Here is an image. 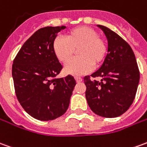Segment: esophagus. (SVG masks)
Instances as JSON below:
<instances>
[{
  "label": "esophagus",
  "instance_id": "34e87169",
  "mask_svg": "<svg viewBox=\"0 0 147 147\" xmlns=\"http://www.w3.org/2000/svg\"><path fill=\"white\" fill-rule=\"evenodd\" d=\"M75 79H76V80L77 83H80V82H82V80H83V79L80 76H76L75 77Z\"/></svg>",
  "mask_w": 147,
  "mask_h": 147
}]
</instances>
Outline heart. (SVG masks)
Here are the masks:
<instances>
[{"mask_svg": "<svg viewBox=\"0 0 147 147\" xmlns=\"http://www.w3.org/2000/svg\"><path fill=\"white\" fill-rule=\"evenodd\" d=\"M76 50L79 57L70 60ZM52 51L59 62L66 63L65 71L73 76L88 73L93 66H100L108 52L107 42L97 31L88 26H79L67 32L63 37L52 42Z\"/></svg>", "mask_w": 147, "mask_h": 147, "instance_id": "1", "label": "heart"}]
</instances>
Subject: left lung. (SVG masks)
<instances>
[{
    "label": "left lung",
    "instance_id": "left-lung-1",
    "mask_svg": "<svg viewBox=\"0 0 147 147\" xmlns=\"http://www.w3.org/2000/svg\"><path fill=\"white\" fill-rule=\"evenodd\" d=\"M108 40V53L101 67L84 76L86 98L93 112L99 116L115 118L123 115L134 101L140 73L131 46L116 32L102 25ZM91 77H100L101 81Z\"/></svg>",
    "mask_w": 147,
    "mask_h": 147
}]
</instances>
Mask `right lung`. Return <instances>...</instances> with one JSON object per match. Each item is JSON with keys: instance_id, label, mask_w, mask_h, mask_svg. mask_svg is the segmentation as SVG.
Segmentation results:
<instances>
[{"instance_id": "add662e5", "label": "right lung", "mask_w": 147, "mask_h": 147, "mask_svg": "<svg viewBox=\"0 0 147 147\" xmlns=\"http://www.w3.org/2000/svg\"><path fill=\"white\" fill-rule=\"evenodd\" d=\"M65 26L40 28L28 39L12 67L16 98L24 111L41 121L63 115L76 84L71 75L57 79L63 66L52 51V42Z\"/></svg>"}]
</instances>
